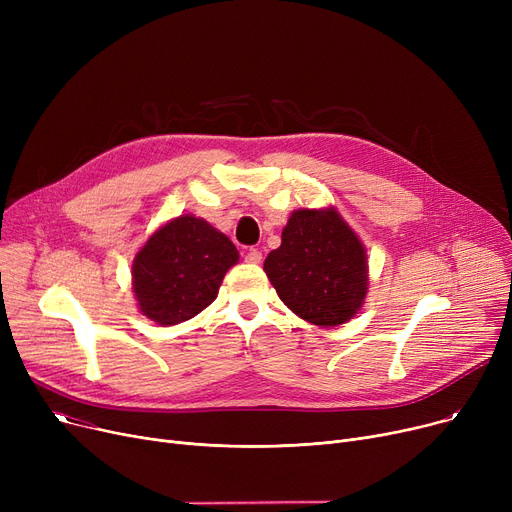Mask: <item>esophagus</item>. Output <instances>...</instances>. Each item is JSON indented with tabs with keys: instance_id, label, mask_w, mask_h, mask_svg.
I'll return each mask as SVG.
<instances>
[{
	"instance_id": "obj_1",
	"label": "esophagus",
	"mask_w": 512,
	"mask_h": 512,
	"mask_svg": "<svg viewBox=\"0 0 512 512\" xmlns=\"http://www.w3.org/2000/svg\"><path fill=\"white\" fill-rule=\"evenodd\" d=\"M261 259H263V255H261L259 249H249V251L245 253V261H247V263H261Z\"/></svg>"
}]
</instances>
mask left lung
Returning <instances> with one entry per match:
<instances>
[{
    "mask_svg": "<svg viewBox=\"0 0 512 512\" xmlns=\"http://www.w3.org/2000/svg\"><path fill=\"white\" fill-rule=\"evenodd\" d=\"M263 270L282 303L315 326L355 317L367 294V255L334 209H297Z\"/></svg>",
    "mask_w": 512,
    "mask_h": 512,
    "instance_id": "8db88e82",
    "label": "left lung"
}]
</instances>
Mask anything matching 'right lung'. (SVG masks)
Listing matches in <instances>:
<instances>
[{
  "instance_id": "right-lung-1",
  "label": "right lung",
  "mask_w": 512,
  "mask_h": 512,
  "mask_svg": "<svg viewBox=\"0 0 512 512\" xmlns=\"http://www.w3.org/2000/svg\"><path fill=\"white\" fill-rule=\"evenodd\" d=\"M238 261L230 238L195 215L159 228L132 263L139 309L161 326H176L209 307Z\"/></svg>"
}]
</instances>
